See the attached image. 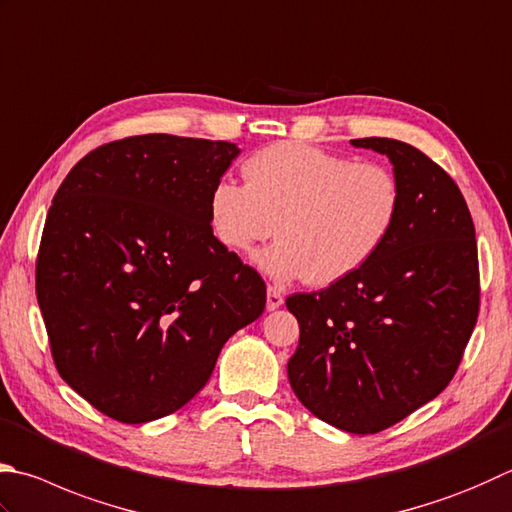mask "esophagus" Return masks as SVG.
<instances>
[{
    "label": "esophagus",
    "mask_w": 512,
    "mask_h": 512,
    "mask_svg": "<svg viewBox=\"0 0 512 512\" xmlns=\"http://www.w3.org/2000/svg\"><path fill=\"white\" fill-rule=\"evenodd\" d=\"M281 305H283V294L278 292L276 287L269 285L267 287V310L272 312V310H276V307H281Z\"/></svg>",
    "instance_id": "34e87169"
}]
</instances>
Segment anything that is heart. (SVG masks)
Segmentation results:
<instances>
[{
    "instance_id": "obj_1",
    "label": "heart",
    "mask_w": 512,
    "mask_h": 512,
    "mask_svg": "<svg viewBox=\"0 0 512 512\" xmlns=\"http://www.w3.org/2000/svg\"><path fill=\"white\" fill-rule=\"evenodd\" d=\"M243 173L245 185L223 178L211 189V227L234 252L276 231L281 240L258 256L274 281L341 283L370 263L397 225L399 180L374 162L278 142L254 153Z\"/></svg>"
}]
</instances>
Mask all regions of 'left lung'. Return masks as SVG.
Listing matches in <instances>:
<instances>
[{"label": "left lung", "instance_id": "1", "mask_svg": "<svg viewBox=\"0 0 512 512\" xmlns=\"http://www.w3.org/2000/svg\"><path fill=\"white\" fill-rule=\"evenodd\" d=\"M350 142L390 158L401 211L359 272L287 298L301 327L287 376L314 417L374 435L455 376L479 316V258L466 200L435 160L390 138Z\"/></svg>", "mask_w": 512, "mask_h": 512}]
</instances>
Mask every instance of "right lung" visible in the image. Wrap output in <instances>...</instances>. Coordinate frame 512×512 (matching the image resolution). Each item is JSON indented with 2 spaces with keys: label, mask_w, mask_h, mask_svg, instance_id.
Here are the masks:
<instances>
[{
  "label": "right lung",
  "mask_w": 512,
  "mask_h": 512,
  "mask_svg": "<svg viewBox=\"0 0 512 512\" xmlns=\"http://www.w3.org/2000/svg\"><path fill=\"white\" fill-rule=\"evenodd\" d=\"M234 142L149 133L77 162L48 209L35 294L55 368L106 417L147 423L205 388L267 287L211 229Z\"/></svg>",
  "instance_id": "obj_1"
}]
</instances>
